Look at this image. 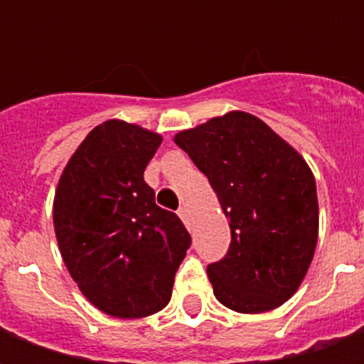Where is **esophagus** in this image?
<instances>
[{
    "label": "esophagus",
    "mask_w": 364,
    "mask_h": 364,
    "mask_svg": "<svg viewBox=\"0 0 364 364\" xmlns=\"http://www.w3.org/2000/svg\"><path fill=\"white\" fill-rule=\"evenodd\" d=\"M177 214H179V218H181V220L185 222V224H189V210H187L185 206H181V208L177 210Z\"/></svg>",
    "instance_id": "1"
}]
</instances>
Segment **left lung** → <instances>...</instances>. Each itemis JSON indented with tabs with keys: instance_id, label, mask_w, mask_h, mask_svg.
I'll return each instance as SVG.
<instances>
[{
	"instance_id": "obj_1",
	"label": "left lung",
	"mask_w": 364,
	"mask_h": 364,
	"mask_svg": "<svg viewBox=\"0 0 364 364\" xmlns=\"http://www.w3.org/2000/svg\"><path fill=\"white\" fill-rule=\"evenodd\" d=\"M175 144L208 177L230 220L228 253L206 267L214 296L259 314L287 302L318 242L316 181L302 156L250 112L183 130Z\"/></svg>"
}]
</instances>
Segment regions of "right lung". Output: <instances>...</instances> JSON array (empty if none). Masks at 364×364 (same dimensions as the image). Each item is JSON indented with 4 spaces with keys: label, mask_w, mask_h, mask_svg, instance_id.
<instances>
[{
    "label": "right lung",
    "mask_w": 364,
    "mask_h": 364,
    "mask_svg": "<svg viewBox=\"0 0 364 364\" xmlns=\"http://www.w3.org/2000/svg\"><path fill=\"white\" fill-rule=\"evenodd\" d=\"M161 136L107 120L68 161L54 197L60 253L83 296L114 318H144L171 298L191 245L175 213L156 205L144 169Z\"/></svg>",
    "instance_id": "1"
}]
</instances>
